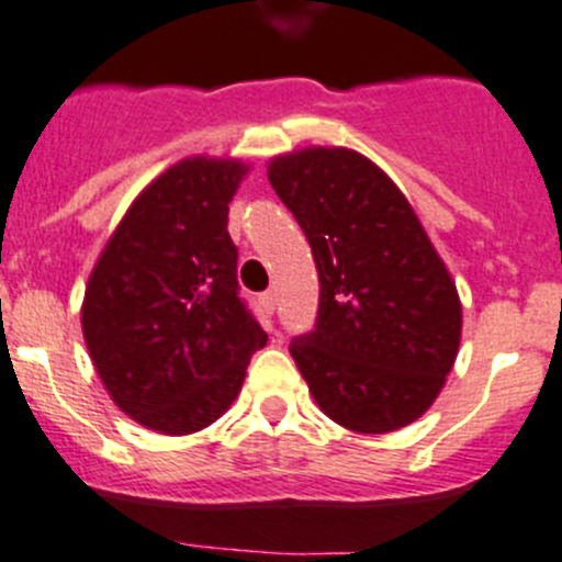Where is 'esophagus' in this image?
<instances>
[{"instance_id":"obj_1","label":"esophagus","mask_w":562,"mask_h":562,"mask_svg":"<svg viewBox=\"0 0 562 562\" xmlns=\"http://www.w3.org/2000/svg\"><path fill=\"white\" fill-rule=\"evenodd\" d=\"M260 305H263V311L269 313H274L277 311V293L274 291H266V293H260Z\"/></svg>"}]
</instances>
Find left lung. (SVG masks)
<instances>
[{
  "mask_svg": "<svg viewBox=\"0 0 562 562\" xmlns=\"http://www.w3.org/2000/svg\"><path fill=\"white\" fill-rule=\"evenodd\" d=\"M269 182L318 269L316 329L291 344L313 400L352 432L407 427L438 400L463 329L458 288L416 210L344 146L277 155Z\"/></svg>",
  "mask_w": 562,
  "mask_h": 562,
  "instance_id": "obj_1",
  "label": "left lung"
}]
</instances>
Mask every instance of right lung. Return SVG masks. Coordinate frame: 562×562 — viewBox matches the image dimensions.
Masks as SVG:
<instances>
[{
  "label": "right lung",
  "mask_w": 562,
  "mask_h": 562,
  "mask_svg": "<svg viewBox=\"0 0 562 562\" xmlns=\"http://www.w3.org/2000/svg\"><path fill=\"white\" fill-rule=\"evenodd\" d=\"M249 166L186 157L135 196L82 299L110 400L140 427L191 435L227 413L266 333L238 296L227 213Z\"/></svg>",
  "instance_id": "1"
}]
</instances>
